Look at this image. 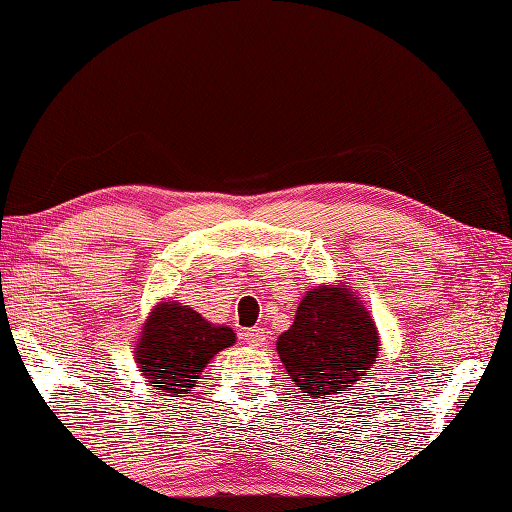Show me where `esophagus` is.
Returning a JSON list of instances; mask_svg holds the SVG:
<instances>
[{"label":"esophagus","mask_w":512,"mask_h":512,"mask_svg":"<svg viewBox=\"0 0 512 512\" xmlns=\"http://www.w3.org/2000/svg\"><path fill=\"white\" fill-rule=\"evenodd\" d=\"M244 339H246V344H248L250 348H262V346L266 344V333H264V328H259V326H255V328H248L246 333H244Z\"/></svg>","instance_id":"34e87169"}]
</instances>
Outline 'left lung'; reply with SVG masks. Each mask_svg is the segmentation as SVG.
Masks as SVG:
<instances>
[{
  "label": "left lung",
  "mask_w": 512,
  "mask_h": 512,
  "mask_svg": "<svg viewBox=\"0 0 512 512\" xmlns=\"http://www.w3.org/2000/svg\"><path fill=\"white\" fill-rule=\"evenodd\" d=\"M379 346L373 317L344 282L308 288L293 326L277 337V355L290 382L326 402L373 368Z\"/></svg>",
  "instance_id": "8db88e82"
}]
</instances>
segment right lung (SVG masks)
Segmentation results:
<instances>
[{
    "label": "right lung",
    "mask_w": 512,
    "mask_h": 512,
    "mask_svg": "<svg viewBox=\"0 0 512 512\" xmlns=\"http://www.w3.org/2000/svg\"><path fill=\"white\" fill-rule=\"evenodd\" d=\"M235 330L208 322L175 299L157 302L135 344V364L148 386L162 395L184 397L219 350L235 344Z\"/></svg>",
    "instance_id": "right-lung-1"
}]
</instances>
